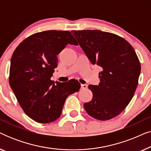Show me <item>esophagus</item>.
Wrapping results in <instances>:
<instances>
[{"label":"esophagus","instance_id":"esophagus-1","mask_svg":"<svg viewBox=\"0 0 151 151\" xmlns=\"http://www.w3.org/2000/svg\"><path fill=\"white\" fill-rule=\"evenodd\" d=\"M81 88L82 89H86L87 88V85L86 84H81Z\"/></svg>","mask_w":151,"mask_h":151}]
</instances>
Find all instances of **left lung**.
Wrapping results in <instances>:
<instances>
[{"mask_svg": "<svg viewBox=\"0 0 151 151\" xmlns=\"http://www.w3.org/2000/svg\"><path fill=\"white\" fill-rule=\"evenodd\" d=\"M93 65L102 68L98 85H88L92 100L86 113L99 120L114 118L124 110L135 93L141 66L133 47L122 37L100 30L72 31Z\"/></svg>", "mask_w": 151, "mask_h": 151, "instance_id": "1", "label": "left lung"}]
</instances>
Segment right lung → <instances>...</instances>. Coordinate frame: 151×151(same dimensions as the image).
Segmentation results:
<instances>
[{"label":"right lung","instance_id":"obj_1","mask_svg":"<svg viewBox=\"0 0 151 151\" xmlns=\"http://www.w3.org/2000/svg\"><path fill=\"white\" fill-rule=\"evenodd\" d=\"M68 44L78 45L68 31L38 32L20 43L12 56L9 85L24 112L38 123L59 118L66 99L80 88L78 81L51 80L57 55Z\"/></svg>","mask_w":151,"mask_h":151}]
</instances>
